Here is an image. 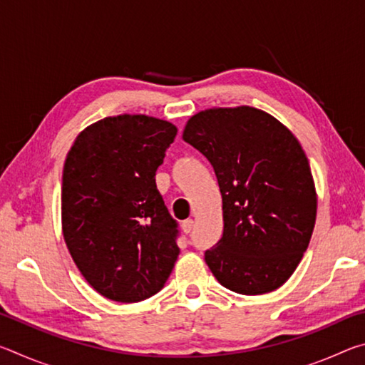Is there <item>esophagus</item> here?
<instances>
[{"mask_svg": "<svg viewBox=\"0 0 365 365\" xmlns=\"http://www.w3.org/2000/svg\"><path fill=\"white\" fill-rule=\"evenodd\" d=\"M193 224H195V222H193V219H187V220H183L182 222V230H183V233H190L191 230H193Z\"/></svg>", "mask_w": 365, "mask_h": 365, "instance_id": "1", "label": "esophagus"}]
</instances>
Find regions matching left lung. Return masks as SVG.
<instances>
[{"mask_svg": "<svg viewBox=\"0 0 365 365\" xmlns=\"http://www.w3.org/2000/svg\"><path fill=\"white\" fill-rule=\"evenodd\" d=\"M183 140L212 164L224 235L205 259L222 287L240 294L280 288L311 242L317 193L298 138L251 106L191 115Z\"/></svg>", "mask_w": 365, "mask_h": 365, "instance_id": "1", "label": "left lung"}]
</instances>
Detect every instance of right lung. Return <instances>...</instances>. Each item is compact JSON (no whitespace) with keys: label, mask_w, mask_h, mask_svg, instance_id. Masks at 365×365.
Here are the masks:
<instances>
[{"label":"right lung","mask_w":365,"mask_h":365,"mask_svg":"<svg viewBox=\"0 0 365 365\" xmlns=\"http://www.w3.org/2000/svg\"><path fill=\"white\" fill-rule=\"evenodd\" d=\"M177 127L120 114L78 133L63 170V235L73 262L104 298L138 302L168 282L178 257L177 220L156 170Z\"/></svg>","instance_id":"right-lung-1"}]
</instances>
